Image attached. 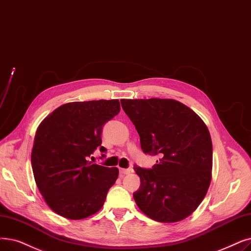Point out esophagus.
Returning a JSON list of instances; mask_svg holds the SVG:
<instances>
[{
  "mask_svg": "<svg viewBox=\"0 0 251 251\" xmlns=\"http://www.w3.org/2000/svg\"><path fill=\"white\" fill-rule=\"evenodd\" d=\"M130 172H131V170H130V169H125V168H120V173H121V174H129Z\"/></svg>",
  "mask_w": 251,
  "mask_h": 251,
  "instance_id": "obj_1",
  "label": "esophagus"
}]
</instances>
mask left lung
Returning <instances> with one entry per match:
<instances>
[{"label":"left lung","instance_id":"8db88e82","mask_svg":"<svg viewBox=\"0 0 251 251\" xmlns=\"http://www.w3.org/2000/svg\"><path fill=\"white\" fill-rule=\"evenodd\" d=\"M146 154L159 155L151 169L135 167L140 187L138 208L160 223H176L192 214L211 181L212 141L203 120L174 100H122Z\"/></svg>","mask_w":251,"mask_h":251}]
</instances>
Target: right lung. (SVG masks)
Listing matches in <instances>:
<instances>
[{
  "mask_svg": "<svg viewBox=\"0 0 251 251\" xmlns=\"http://www.w3.org/2000/svg\"><path fill=\"white\" fill-rule=\"evenodd\" d=\"M118 100L75 101L60 105L39 125L31 151L37 187L50 208L70 220L99 211L119 169L87 161L101 147L103 125L119 114Z\"/></svg>",
  "mask_w": 251,
  "mask_h": 251,
  "instance_id": "1",
  "label": "right lung"
}]
</instances>
